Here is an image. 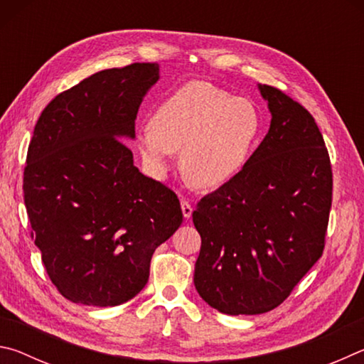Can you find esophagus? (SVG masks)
<instances>
[{
	"mask_svg": "<svg viewBox=\"0 0 364 364\" xmlns=\"http://www.w3.org/2000/svg\"><path fill=\"white\" fill-rule=\"evenodd\" d=\"M181 210H183L184 218H189L191 215H193V205H191L189 200H186V199L181 200Z\"/></svg>",
	"mask_w": 364,
	"mask_h": 364,
	"instance_id": "34e87169",
	"label": "esophagus"
}]
</instances>
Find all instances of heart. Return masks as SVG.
I'll list each match as a JSON object with an SVG mask.
<instances>
[{
  "label": "heart",
  "instance_id": "1",
  "mask_svg": "<svg viewBox=\"0 0 364 364\" xmlns=\"http://www.w3.org/2000/svg\"><path fill=\"white\" fill-rule=\"evenodd\" d=\"M263 120L254 102L207 82L176 90L156 109L152 125L138 133L143 159L157 173L168 170L176 151L181 167L197 188L231 181L254 152Z\"/></svg>",
  "mask_w": 364,
  "mask_h": 364
}]
</instances>
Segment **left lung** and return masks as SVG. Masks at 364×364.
Segmentation results:
<instances>
[{
    "instance_id": "1",
    "label": "left lung",
    "mask_w": 364,
    "mask_h": 364,
    "mask_svg": "<svg viewBox=\"0 0 364 364\" xmlns=\"http://www.w3.org/2000/svg\"><path fill=\"white\" fill-rule=\"evenodd\" d=\"M271 125L239 173L197 202L194 286L225 315H260L284 301L323 255L332 204L328 147L313 115L262 85Z\"/></svg>"
}]
</instances>
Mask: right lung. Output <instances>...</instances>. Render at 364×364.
I'll use <instances>...</instances> for the list:
<instances>
[{"label": "right lung", "instance_id": "1", "mask_svg": "<svg viewBox=\"0 0 364 364\" xmlns=\"http://www.w3.org/2000/svg\"><path fill=\"white\" fill-rule=\"evenodd\" d=\"M159 64L107 69L63 91L36 122L23 168L32 237L49 279L73 304L114 306L149 279L154 250L183 221L178 196L133 165L120 138Z\"/></svg>", "mask_w": 364, "mask_h": 364}]
</instances>
